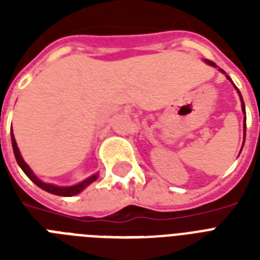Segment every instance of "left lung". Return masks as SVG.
Returning <instances> with one entry per match:
<instances>
[{
	"label": "left lung",
	"mask_w": 260,
	"mask_h": 260,
	"mask_svg": "<svg viewBox=\"0 0 260 260\" xmlns=\"http://www.w3.org/2000/svg\"><path fill=\"white\" fill-rule=\"evenodd\" d=\"M205 63H206V64H209V66H212V67H217V66H216V64H214L213 62H210V60H206V59H205ZM218 70L221 71L222 74H225V71H224V70H221V69H218ZM225 77H226V79H230L231 82H232V79H231L230 77H228V75L225 74ZM232 85H234V82H232ZM234 86H235V85H234ZM235 89L238 90V94H239V97H240V102H242V110H243V113L246 114V106H244V101H243V97H242V94H240V91H239V89H238V87L235 86ZM244 139H246V116H244ZM242 148H243V147H242Z\"/></svg>",
	"instance_id": "8db88e82"
}]
</instances>
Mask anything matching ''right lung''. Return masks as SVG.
<instances>
[{
  "mask_svg": "<svg viewBox=\"0 0 260 260\" xmlns=\"http://www.w3.org/2000/svg\"><path fill=\"white\" fill-rule=\"evenodd\" d=\"M10 138H12V147H13V152H14V156H16V160H17L18 166L21 167V170L25 173V175L29 178L30 181L34 182L35 185L39 186L40 189L46 190L48 193L51 194H56V196H62V197H71V196H75V194H79L82 190H85L90 183H93L95 179L98 178V174H93L91 177L86 178L85 181L79 182L77 185H73V186H56L54 183H46V182H43L42 179H39L35 173L30 170V167L28 166L25 163V160L22 159L21 154H20V150H18L17 147V143L14 140V135L13 132L10 134Z\"/></svg>",
  "mask_w": 260,
  "mask_h": 260,
  "instance_id": "add662e5",
  "label": "right lung"
}]
</instances>
